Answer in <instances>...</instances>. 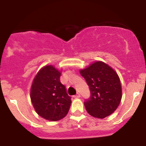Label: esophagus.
<instances>
[{
  "instance_id": "1",
  "label": "esophagus",
  "mask_w": 146,
  "mask_h": 146,
  "mask_svg": "<svg viewBox=\"0 0 146 146\" xmlns=\"http://www.w3.org/2000/svg\"><path fill=\"white\" fill-rule=\"evenodd\" d=\"M74 97H75V98H80V94L79 93H77V94H76V95H74Z\"/></svg>"
}]
</instances>
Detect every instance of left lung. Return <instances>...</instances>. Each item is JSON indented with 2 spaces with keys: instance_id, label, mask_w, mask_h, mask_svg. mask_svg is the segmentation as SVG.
Returning a JSON list of instances; mask_svg holds the SVG:
<instances>
[{
  "instance_id": "obj_1",
  "label": "left lung",
  "mask_w": 146,
  "mask_h": 146,
  "mask_svg": "<svg viewBox=\"0 0 146 146\" xmlns=\"http://www.w3.org/2000/svg\"><path fill=\"white\" fill-rule=\"evenodd\" d=\"M80 74L91 91V96L84 102L88 113L98 118L112 114L122 97L121 82L116 72L104 62L96 61L81 69Z\"/></svg>"
}]
</instances>
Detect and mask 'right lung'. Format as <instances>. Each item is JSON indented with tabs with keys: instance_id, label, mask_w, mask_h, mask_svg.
<instances>
[{
	"instance_id": "1",
	"label": "right lung",
	"mask_w": 146,
	"mask_h": 146,
	"mask_svg": "<svg viewBox=\"0 0 146 146\" xmlns=\"http://www.w3.org/2000/svg\"><path fill=\"white\" fill-rule=\"evenodd\" d=\"M60 77V72L53 66H44L35 77L31 89V99L36 112L50 121L64 118L72 103Z\"/></svg>"
}]
</instances>
